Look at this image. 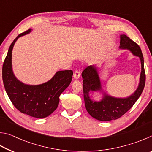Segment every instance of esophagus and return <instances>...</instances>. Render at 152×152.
I'll return each instance as SVG.
<instances>
[{"label":"esophagus","instance_id":"34e87169","mask_svg":"<svg viewBox=\"0 0 152 152\" xmlns=\"http://www.w3.org/2000/svg\"><path fill=\"white\" fill-rule=\"evenodd\" d=\"M74 78L75 79H78L80 77V72L78 70H76L74 73Z\"/></svg>","mask_w":152,"mask_h":152}]
</instances>
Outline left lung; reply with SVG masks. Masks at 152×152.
I'll use <instances>...</instances> for the list:
<instances>
[{
    "mask_svg": "<svg viewBox=\"0 0 152 152\" xmlns=\"http://www.w3.org/2000/svg\"><path fill=\"white\" fill-rule=\"evenodd\" d=\"M119 48L129 50L133 55L140 59L141 72L140 83L137 90L131 96L126 98H116L104 93L101 101H92L89 96V92L101 91L102 90L96 68L94 66H89L82 73L84 99L86 110L92 117L101 121L117 119L127 113L137 101L145 86L144 60L140 46L126 35H121Z\"/></svg>",
    "mask_w": 152,
    "mask_h": 152,
    "instance_id": "8db88e82",
    "label": "left lung"
}]
</instances>
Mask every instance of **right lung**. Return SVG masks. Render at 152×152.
<instances>
[{"label": "right lung", "mask_w": 152, "mask_h": 152, "mask_svg": "<svg viewBox=\"0 0 152 152\" xmlns=\"http://www.w3.org/2000/svg\"><path fill=\"white\" fill-rule=\"evenodd\" d=\"M31 29L20 33L11 44L2 66V80L8 96L20 113L42 119L57 109L60 96L72 80V70L58 71L50 80L39 85H28L19 81L12 69V51L18 38L28 34Z\"/></svg>", "instance_id": "add662e5"}]
</instances>
